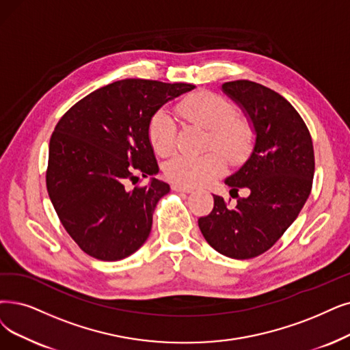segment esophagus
Instances as JSON below:
<instances>
[{"label":"esophagus","mask_w":350,"mask_h":350,"mask_svg":"<svg viewBox=\"0 0 350 350\" xmlns=\"http://www.w3.org/2000/svg\"><path fill=\"white\" fill-rule=\"evenodd\" d=\"M172 189L176 191V192H184V193H191L193 189L192 188H188V187H183V185H178V184H174L172 185Z\"/></svg>","instance_id":"obj_1"}]
</instances>
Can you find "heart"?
Masks as SVG:
<instances>
[{
    "instance_id": "obj_1",
    "label": "heart",
    "mask_w": 350,
    "mask_h": 350,
    "mask_svg": "<svg viewBox=\"0 0 350 350\" xmlns=\"http://www.w3.org/2000/svg\"><path fill=\"white\" fill-rule=\"evenodd\" d=\"M176 113L187 122L209 131L208 146H214L230 162H243L253 148L254 131L250 122L235 116L232 105L213 92H197L176 105ZM148 141L153 152L166 157L175 148V124L163 110L153 113L148 123ZM226 171V159L217 150L200 157L176 155L163 166L166 178L184 187L206 185Z\"/></svg>"
}]
</instances>
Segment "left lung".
Returning <instances> with one entry per match:
<instances>
[{"instance_id":"1","label":"left lung","mask_w":350,"mask_h":350,"mask_svg":"<svg viewBox=\"0 0 350 350\" xmlns=\"http://www.w3.org/2000/svg\"><path fill=\"white\" fill-rule=\"evenodd\" d=\"M222 90L248 116L256 133L250 158L226 179L237 193L228 208L214 195V208L198 219L204 239L219 254L248 260L265 253L284 234L309 198L314 152L309 129L282 94L250 80L227 81Z\"/></svg>"}]
</instances>
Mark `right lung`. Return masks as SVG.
I'll return each instance as SVG.
<instances>
[{
    "mask_svg": "<svg viewBox=\"0 0 350 350\" xmlns=\"http://www.w3.org/2000/svg\"><path fill=\"white\" fill-rule=\"evenodd\" d=\"M195 89L188 83L124 79L83 97L55 124L46 184L63 227L90 257L118 261L148 240L152 215L170 185L148 141L153 113ZM151 176L129 191L128 180Z\"/></svg>",
    "mask_w": 350,
    "mask_h": 350,
    "instance_id": "add662e5",
    "label": "right lung"
}]
</instances>
